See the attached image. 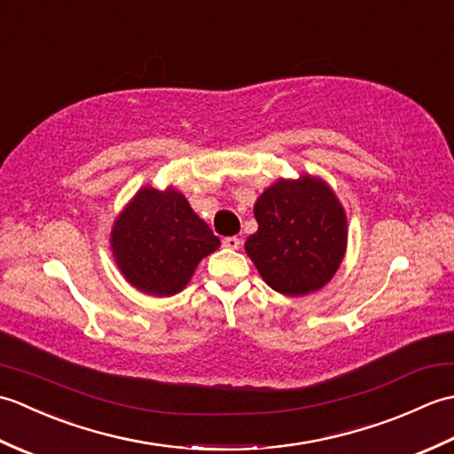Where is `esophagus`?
I'll list each match as a JSON object with an SVG mask.
<instances>
[{
  "instance_id": "1",
  "label": "esophagus",
  "mask_w": 454,
  "mask_h": 454,
  "mask_svg": "<svg viewBox=\"0 0 454 454\" xmlns=\"http://www.w3.org/2000/svg\"><path fill=\"white\" fill-rule=\"evenodd\" d=\"M222 246L228 249H239V246H242V239H239L238 236H228L222 239Z\"/></svg>"
}]
</instances>
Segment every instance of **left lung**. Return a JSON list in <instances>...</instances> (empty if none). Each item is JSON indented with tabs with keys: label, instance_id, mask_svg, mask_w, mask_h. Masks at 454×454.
<instances>
[{
	"label": "left lung",
	"instance_id": "1",
	"mask_svg": "<svg viewBox=\"0 0 454 454\" xmlns=\"http://www.w3.org/2000/svg\"><path fill=\"white\" fill-rule=\"evenodd\" d=\"M246 252L273 291L302 296L335 275L347 246L345 212L324 181L278 179L254 207Z\"/></svg>",
	"mask_w": 454,
	"mask_h": 454
}]
</instances>
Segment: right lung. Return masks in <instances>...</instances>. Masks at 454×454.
Returning <instances> with one entry per match:
<instances>
[{
	"label": "right lung",
	"instance_id": "1",
	"mask_svg": "<svg viewBox=\"0 0 454 454\" xmlns=\"http://www.w3.org/2000/svg\"><path fill=\"white\" fill-rule=\"evenodd\" d=\"M220 246L181 192L144 187L122 210L111 247L127 281L153 296H171L189 283L195 267Z\"/></svg>",
	"mask_w": 454,
	"mask_h": 454
}]
</instances>
